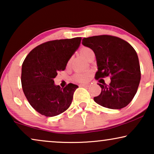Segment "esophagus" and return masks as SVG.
<instances>
[{
    "instance_id": "obj_1",
    "label": "esophagus",
    "mask_w": 154,
    "mask_h": 154,
    "mask_svg": "<svg viewBox=\"0 0 154 154\" xmlns=\"http://www.w3.org/2000/svg\"><path fill=\"white\" fill-rule=\"evenodd\" d=\"M79 86L80 87H88L89 84H81Z\"/></svg>"
}]
</instances>
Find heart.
Returning <instances> with one entry per match:
<instances>
[{
  "instance_id": "1",
  "label": "heart",
  "mask_w": 154,
  "mask_h": 154,
  "mask_svg": "<svg viewBox=\"0 0 154 154\" xmlns=\"http://www.w3.org/2000/svg\"><path fill=\"white\" fill-rule=\"evenodd\" d=\"M94 52L92 50L89 48L87 47H83L82 48L81 50H80V54L85 60H87L88 58L92 54H93ZM71 64V60H69V62H67V66H69ZM90 74L88 73H76L73 76V79L74 81L78 82H85L88 81V78H89Z\"/></svg>"
}]
</instances>
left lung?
Here are the masks:
<instances>
[{"label":"left lung","instance_id":"1","mask_svg":"<svg viewBox=\"0 0 154 154\" xmlns=\"http://www.w3.org/2000/svg\"><path fill=\"white\" fill-rule=\"evenodd\" d=\"M82 44L93 50L96 57L97 79L111 75L109 85L99 84L102 92L96 103L106 108L121 109L132 100L141 79L137 54L124 40L102 35L84 38Z\"/></svg>","mask_w":154,"mask_h":154}]
</instances>
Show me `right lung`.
Instances as JSON below:
<instances>
[{
    "label": "right lung",
    "mask_w": 154,
    "mask_h": 154,
    "mask_svg": "<svg viewBox=\"0 0 154 154\" xmlns=\"http://www.w3.org/2000/svg\"><path fill=\"white\" fill-rule=\"evenodd\" d=\"M81 38L46 42L33 49L22 67L23 92L35 111L48 117L55 116L70 106L77 85L64 88L54 84L57 73L66 69L67 62L81 45Z\"/></svg>",
    "instance_id": "1"
}]
</instances>
